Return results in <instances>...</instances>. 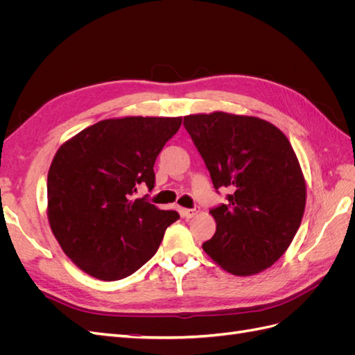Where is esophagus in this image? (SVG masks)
<instances>
[{
  "label": "esophagus",
  "instance_id": "esophagus-1",
  "mask_svg": "<svg viewBox=\"0 0 355 355\" xmlns=\"http://www.w3.org/2000/svg\"><path fill=\"white\" fill-rule=\"evenodd\" d=\"M198 211H200V207H194V209H180L182 216H185L187 219L194 218Z\"/></svg>",
  "mask_w": 355,
  "mask_h": 355
}]
</instances>
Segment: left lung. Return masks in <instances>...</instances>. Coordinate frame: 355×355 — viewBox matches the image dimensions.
<instances>
[{"mask_svg": "<svg viewBox=\"0 0 355 355\" xmlns=\"http://www.w3.org/2000/svg\"><path fill=\"white\" fill-rule=\"evenodd\" d=\"M184 125L214 189L231 191L227 202L210 210L216 232L202 250L234 275L266 270L292 243L306 202L288 139L261 118L227 112L187 115Z\"/></svg>", "mask_w": 355, "mask_h": 355, "instance_id": "obj_1", "label": "left lung"}]
</instances>
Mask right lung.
<instances>
[{
	"instance_id": "right-lung-1",
	"label": "right lung",
	"mask_w": 355,
	"mask_h": 355,
	"mask_svg": "<svg viewBox=\"0 0 355 355\" xmlns=\"http://www.w3.org/2000/svg\"><path fill=\"white\" fill-rule=\"evenodd\" d=\"M180 124L182 116L112 118L58 149L47 176V216L80 270L115 282L155 254L179 213L133 194L141 184L154 188L155 159Z\"/></svg>"
}]
</instances>
